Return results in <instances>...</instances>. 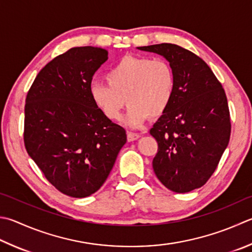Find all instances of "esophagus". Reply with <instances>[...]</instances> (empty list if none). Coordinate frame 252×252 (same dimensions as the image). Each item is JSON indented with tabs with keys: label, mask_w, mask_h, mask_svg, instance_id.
<instances>
[{
	"label": "esophagus",
	"mask_w": 252,
	"mask_h": 252,
	"mask_svg": "<svg viewBox=\"0 0 252 252\" xmlns=\"http://www.w3.org/2000/svg\"><path fill=\"white\" fill-rule=\"evenodd\" d=\"M140 137L139 134H135V132H127V140L128 141H134L137 140Z\"/></svg>",
	"instance_id": "1"
}]
</instances>
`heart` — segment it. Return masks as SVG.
Listing matches in <instances>:
<instances>
[{
	"mask_svg": "<svg viewBox=\"0 0 252 252\" xmlns=\"http://www.w3.org/2000/svg\"><path fill=\"white\" fill-rule=\"evenodd\" d=\"M106 81H94L89 88L93 105L112 122L122 116L126 103L129 110L125 124L137 128L147 118L162 115L172 102L175 75L162 59L126 56L106 72Z\"/></svg>",
	"mask_w": 252,
	"mask_h": 252,
	"instance_id": "obj_1",
	"label": "heart"
}]
</instances>
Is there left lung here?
Here are the masks:
<instances>
[{
	"mask_svg": "<svg viewBox=\"0 0 252 252\" xmlns=\"http://www.w3.org/2000/svg\"><path fill=\"white\" fill-rule=\"evenodd\" d=\"M137 49L169 61L175 75L172 102L150 129L158 142L153 160L157 178L175 193L203 187L214 173L230 138L227 97L205 61L173 44Z\"/></svg>",
	"mask_w": 252,
	"mask_h": 252,
	"instance_id": "8db88e82",
	"label": "left lung"
}]
</instances>
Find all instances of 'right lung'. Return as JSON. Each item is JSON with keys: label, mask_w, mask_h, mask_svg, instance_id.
<instances>
[{"label": "right lung", "mask_w": 252, "mask_h": 252, "mask_svg": "<svg viewBox=\"0 0 252 252\" xmlns=\"http://www.w3.org/2000/svg\"><path fill=\"white\" fill-rule=\"evenodd\" d=\"M107 51L74 47L37 74L26 96L24 142L46 179L65 195L87 197L102 187L126 131L93 105L89 88Z\"/></svg>", "instance_id": "1"}]
</instances>
